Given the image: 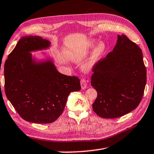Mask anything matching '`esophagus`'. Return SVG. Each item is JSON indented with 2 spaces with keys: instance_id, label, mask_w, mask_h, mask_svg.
<instances>
[{
  "instance_id": "1",
  "label": "esophagus",
  "mask_w": 154,
  "mask_h": 154,
  "mask_svg": "<svg viewBox=\"0 0 154 154\" xmlns=\"http://www.w3.org/2000/svg\"><path fill=\"white\" fill-rule=\"evenodd\" d=\"M81 86H82V88L83 89H84L87 88V85H88V83H87V81L85 79H81Z\"/></svg>"
}]
</instances>
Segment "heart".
<instances>
[{"label":"heart","mask_w":154,"mask_h":154,"mask_svg":"<svg viewBox=\"0 0 154 154\" xmlns=\"http://www.w3.org/2000/svg\"><path fill=\"white\" fill-rule=\"evenodd\" d=\"M95 42H92L91 44H89V46L93 47L94 46ZM106 50V46L104 42H100L97 44V46L95 48L94 52H92L90 58L88 60V62H87L85 65V68L86 69H89L93 66L95 64H96L99 59L101 58L102 56L104 54V52Z\"/></svg>","instance_id":"1"}]
</instances>
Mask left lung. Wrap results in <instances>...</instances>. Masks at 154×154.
<instances>
[{"label":"left lung","mask_w":154,"mask_h":154,"mask_svg":"<svg viewBox=\"0 0 154 154\" xmlns=\"http://www.w3.org/2000/svg\"><path fill=\"white\" fill-rule=\"evenodd\" d=\"M91 84L97 92L93 110L104 119L129 113L141 102L146 68L141 48L125 35H118L113 50L92 67Z\"/></svg>","instance_id":"left-lung-1"}]
</instances>
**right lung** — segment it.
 <instances>
[{
	"label": "right lung",
	"mask_w": 154,
	"mask_h": 154,
	"mask_svg": "<svg viewBox=\"0 0 154 154\" xmlns=\"http://www.w3.org/2000/svg\"><path fill=\"white\" fill-rule=\"evenodd\" d=\"M50 42L39 36L21 38L4 66L6 96L25 121L51 123L65 109L72 91L81 89L75 76L60 73L51 61L35 64L29 52L48 48Z\"/></svg>",
	"instance_id": "1"
}]
</instances>
